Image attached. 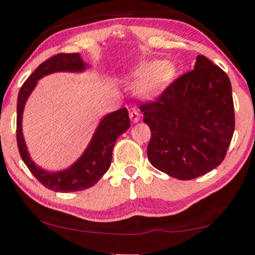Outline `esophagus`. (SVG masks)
I'll return each instance as SVG.
<instances>
[{"label":"esophagus","mask_w":255,"mask_h":255,"mask_svg":"<svg viewBox=\"0 0 255 255\" xmlns=\"http://www.w3.org/2000/svg\"><path fill=\"white\" fill-rule=\"evenodd\" d=\"M129 119L130 121H132L133 123H136L140 120V114H139V111L136 110V109H133L132 111L129 113Z\"/></svg>","instance_id":"esophagus-1"}]
</instances>
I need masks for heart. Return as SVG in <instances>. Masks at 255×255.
I'll return each mask as SVG.
<instances>
[{"mask_svg": "<svg viewBox=\"0 0 255 255\" xmlns=\"http://www.w3.org/2000/svg\"><path fill=\"white\" fill-rule=\"evenodd\" d=\"M174 75L175 69L172 64L159 60L142 61L129 72V77L138 81L135 92L142 99L157 98L169 86Z\"/></svg>", "mask_w": 255, "mask_h": 255, "instance_id": "heart-1", "label": "heart"}]
</instances>
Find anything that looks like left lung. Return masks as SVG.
I'll use <instances>...</instances> for the list:
<instances>
[{"mask_svg":"<svg viewBox=\"0 0 255 255\" xmlns=\"http://www.w3.org/2000/svg\"><path fill=\"white\" fill-rule=\"evenodd\" d=\"M140 110L151 129L147 157L155 168L190 180L223 162L235 129L231 83L205 55Z\"/></svg>","mask_w":255,"mask_h":255,"instance_id":"obj_1","label":"left lung"}]
</instances>
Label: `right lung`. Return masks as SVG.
Returning <instances> with one entry per match:
<instances>
[{"mask_svg": "<svg viewBox=\"0 0 255 255\" xmlns=\"http://www.w3.org/2000/svg\"><path fill=\"white\" fill-rule=\"evenodd\" d=\"M88 65L78 53H60L41 64L21 86L16 103V142L19 153L33 177L47 189L59 192L81 191L96 185L99 179L108 172L111 164L113 149L117 138L129 128V116L123 108L108 114L100 121L93 138L85 152L69 168L59 172L42 169L32 161L27 151L23 135V113L27 98L35 89L37 81L54 72H82Z\"/></svg>", "mask_w": 255, "mask_h": 255, "instance_id": "right-lung-1", "label": "right lung"}]
</instances>
